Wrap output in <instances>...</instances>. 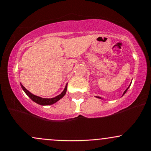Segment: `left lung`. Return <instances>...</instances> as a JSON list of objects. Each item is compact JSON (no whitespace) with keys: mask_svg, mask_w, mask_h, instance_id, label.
Returning <instances> with one entry per match:
<instances>
[{"mask_svg":"<svg viewBox=\"0 0 151 151\" xmlns=\"http://www.w3.org/2000/svg\"><path fill=\"white\" fill-rule=\"evenodd\" d=\"M130 85H131V83H130V84H129V86H128V87H127V89H126V90H125V91H124V93H123V94H122V96H124V93H126V92H127V91L128 90V88H129V86H130ZM96 98H98V99H102V98H101V97H100V96H96Z\"/></svg>","mask_w":151,"mask_h":151,"instance_id":"left-lung-1","label":"left lung"}]
</instances>
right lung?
I'll return each mask as SVG.
<instances>
[{
    "instance_id": "1",
    "label": "right lung",
    "mask_w": 151,
    "mask_h": 151,
    "mask_svg": "<svg viewBox=\"0 0 151 151\" xmlns=\"http://www.w3.org/2000/svg\"><path fill=\"white\" fill-rule=\"evenodd\" d=\"M21 86H22V88L24 90V91L26 93V94L28 96L32 101L36 102V103L38 104L42 105V106H46V105H51V104H53L56 103L57 101H59L60 99H62L63 97L65 95L66 91H67L68 83L66 84L64 90H63V91L60 93V94H59L58 96H57L53 97V98H51V99H45V98H42V97H40V96H37L32 94V93L29 91L27 90V89L26 88L22 83H21Z\"/></svg>"
}]
</instances>
